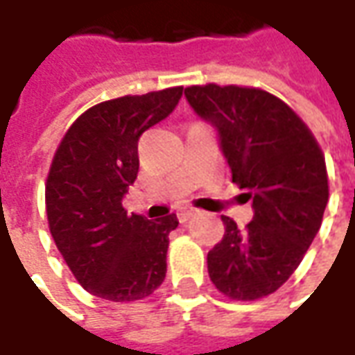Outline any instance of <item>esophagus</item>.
Instances as JSON below:
<instances>
[{
    "mask_svg": "<svg viewBox=\"0 0 355 355\" xmlns=\"http://www.w3.org/2000/svg\"><path fill=\"white\" fill-rule=\"evenodd\" d=\"M193 215H196V209H182V211H178V220H180V223H186V220H190Z\"/></svg>",
    "mask_w": 355,
    "mask_h": 355,
    "instance_id": "34e87169",
    "label": "esophagus"
}]
</instances>
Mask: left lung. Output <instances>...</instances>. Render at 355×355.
<instances>
[{
	"label": "left lung",
	"mask_w": 355,
	"mask_h": 355,
	"mask_svg": "<svg viewBox=\"0 0 355 355\" xmlns=\"http://www.w3.org/2000/svg\"><path fill=\"white\" fill-rule=\"evenodd\" d=\"M184 96L215 127L232 182L253 200L245 230L223 216L226 232L207 254L209 277L234 300L272 295L320 232L329 200L321 148L304 121L262 89L209 83L186 87Z\"/></svg>",
	"instance_id": "obj_1"
}]
</instances>
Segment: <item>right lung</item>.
Here are the masks:
<instances>
[{"instance_id":"right-lung-1","label":"right lung","mask_w":355,"mask_h":355,"mask_svg":"<svg viewBox=\"0 0 355 355\" xmlns=\"http://www.w3.org/2000/svg\"><path fill=\"white\" fill-rule=\"evenodd\" d=\"M182 87L127 94L83 112L51 163L45 205L51 236L81 287L112 302L150 297L167 274L177 215H127L139 175V139L177 108Z\"/></svg>"}]
</instances>
